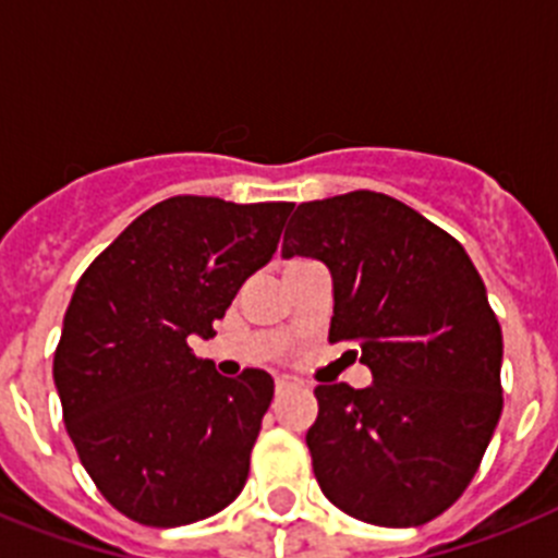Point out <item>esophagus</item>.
Segmentation results:
<instances>
[{
  "instance_id": "esophagus-1",
  "label": "esophagus",
  "mask_w": 558,
  "mask_h": 558,
  "mask_svg": "<svg viewBox=\"0 0 558 558\" xmlns=\"http://www.w3.org/2000/svg\"><path fill=\"white\" fill-rule=\"evenodd\" d=\"M299 388H304V383L299 377H293V374H279V377H276V393L299 391Z\"/></svg>"
}]
</instances>
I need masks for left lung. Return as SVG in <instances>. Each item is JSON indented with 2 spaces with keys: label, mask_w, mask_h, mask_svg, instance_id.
I'll use <instances>...</instances> for the list:
<instances>
[{
  "label": "left lung",
  "mask_w": 558,
  "mask_h": 558,
  "mask_svg": "<svg viewBox=\"0 0 558 558\" xmlns=\"http://www.w3.org/2000/svg\"><path fill=\"white\" fill-rule=\"evenodd\" d=\"M282 256L327 265L329 340H357L374 377L315 388L318 486L363 522L425 525L466 489L502 411V332L481 274L456 236L368 190L299 204Z\"/></svg>",
  "instance_id": "8db88e82"
}]
</instances>
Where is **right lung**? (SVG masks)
Instances as JSON below:
<instances>
[{
    "instance_id": "right-lung-1",
    "label": "right lung",
    "mask_w": 558,
    "mask_h": 558,
    "mask_svg": "<svg viewBox=\"0 0 558 558\" xmlns=\"http://www.w3.org/2000/svg\"><path fill=\"white\" fill-rule=\"evenodd\" d=\"M293 204L175 195L142 211L81 276L56 349L69 438L113 509L175 529L226 509L274 397L268 372L220 377L215 338L236 290L276 254Z\"/></svg>"
}]
</instances>
